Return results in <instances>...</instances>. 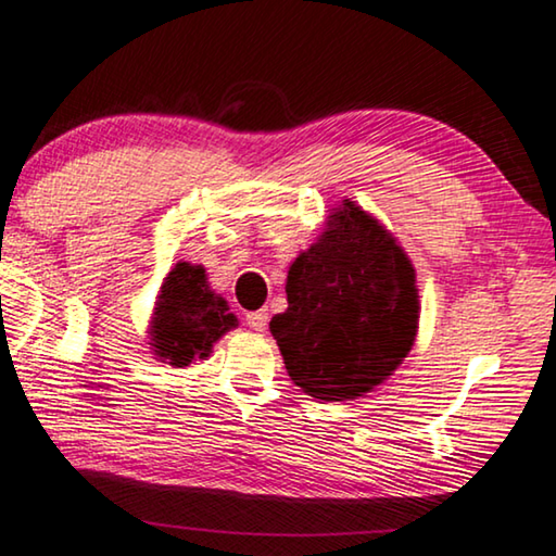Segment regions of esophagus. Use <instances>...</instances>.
I'll list each match as a JSON object with an SVG mask.
<instances>
[{"mask_svg": "<svg viewBox=\"0 0 556 556\" xmlns=\"http://www.w3.org/2000/svg\"><path fill=\"white\" fill-rule=\"evenodd\" d=\"M267 321H269L267 309H256V312L247 314V325H250V329H254V331L267 329Z\"/></svg>", "mask_w": 556, "mask_h": 556, "instance_id": "1", "label": "esophagus"}]
</instances>
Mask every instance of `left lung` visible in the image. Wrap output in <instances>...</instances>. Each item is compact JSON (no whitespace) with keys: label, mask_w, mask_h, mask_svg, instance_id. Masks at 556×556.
<instances>
[{"label":"left lung","mask_w":556,"mask_h":556,"mask_svg":"<svg viewBox=\"0 0 556 556\" xmlns=\"http://www.w3.org/2000/svg\"><path fill=\"white\" fill-rule=\"evenodd\" d=\"M287 312L269 321L292 382L319 402L359 400L394 375L419 331L417 271L352 199L289 264Z\"/></svg>","instance_id":"obj_1"}]
</instances>
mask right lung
Listing matches in <instances>:
<instances>
[{
  "instance_id": "right-lung-1",
  "label": "right lung",
  "mask_w": 556,
  "mask_h": 556,
  "mask_svg": "<svg viewBox=\"0 0 556 556\" xmlns=\"http://www.w3.org/2000/svg\"><path fill=\"white\" fill-rule=\"evenodd\" d=\"M237 325L229 302L206 281L202 264L179 262L162 281L147 334L156 359L185 369L210 357L212 346Z\"/></svg>"
}]
</instances>
